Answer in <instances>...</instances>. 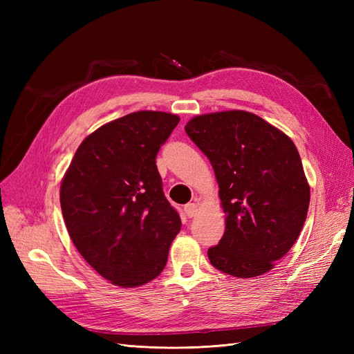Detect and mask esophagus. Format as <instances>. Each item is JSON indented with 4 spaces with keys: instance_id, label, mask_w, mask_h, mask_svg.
I'll return each instance as SVG.
<instances>
[{
    "instance_id": "obj_1",
    "label": "esophagus",
    "mask_w": 354,
    "mask_h": 354,
    "mask_svg": "<svg viewBox=\"0 0 354 354\" xmlns=\"http://www.w3.org/2000/svg\"><path fill=\"white\" fill-rule=\"evenodd\" d=\"M196 212H198L196 203H187V205L185 207V214H186V216H187L189 218L195 217V216H196Z\"/></svg>"
}]
</instances>
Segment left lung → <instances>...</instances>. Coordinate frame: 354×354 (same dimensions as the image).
Segmentation results:
<instances>
[{
  "label": "left lung",
  "instance_id": "left-lung-1",
  "mask_svg": "<svg viewBox=\"0 0 354 354\" xmlns=\"http://www.w3.org/2000/svg\"><path fill=\"white\" fill-rule=\"evenodd\" d=\"M185 130L218 181L226 230L208 250L216 269L255 277L292 248L307 217L310 187L291 138L263 118L226 111L192 118Z\"/></svg>",
  "mask_w": 354,
  "mask_h": 354
}]
</instances>
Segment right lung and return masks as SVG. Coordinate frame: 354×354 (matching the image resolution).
I'll return each mask as SVG.
<instances>
[{
  "mask_svg": "<svg viewBox=\"0 0 354 354\" xmlns=\"http://www.w3.org/2000/svg\"><path fill=\"white\" fill-rule=\"evenodd\" d=\"M180 118L140 111L84 138L60 186L69 236L93 269L122 288L164 270L181 227L162 192L156 155Z\"/></svg>",
  "mask_w": 354,
  "mask_h": 354,
  "instance_id": "obj_1",
  "label": "right lung"
}]
</instances>
